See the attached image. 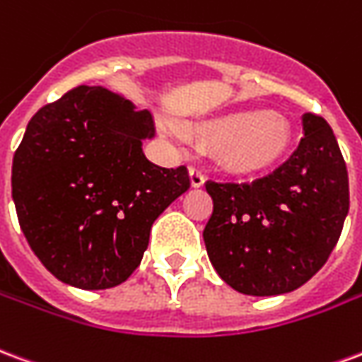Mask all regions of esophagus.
Masks as SVG:
<instances>
[{
	"instance_id": "34e87169",
	"label": "esophagus",
	"mask_w": 362,
	"mask_h": 362,
	"mask_svg": "<svg viewBox=\"0 0 362 362\" xmlns=\"http://www.w3.org/2000/svg\"><path fill=\"white\" fill-rule=\"evenodd\" d=\"M189 175H191V185L194 189H200V187L204 185V181H206V179H204V173L199 170H194V168L189 170Z\"/></svg>"
}]
</instances>
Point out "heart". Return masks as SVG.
<instances>
[{"instance_id": "b5f03b06", "label": "heart", "mask_w": 362, "mask_h": 362, "mask_svg": "<svg viewBox=\"0 0 362 362\" xmlns=\"http://www.w3.org/2000/svg\"><path fill=\"white\" fill-rule=\"evenodd\" d=\"M171 136H181L170 127ZM191 139L212 144L216 163L229 173L249 175L270 170L287 156L293 144L291 123L266 107H239L185 125Z\"/></svg>"}]
</instances>
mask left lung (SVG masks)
I'll return each instance as SVG.
<instances>
[{
	"instance_id": "obj_1",
	"label": "left lung",
	"mask_w": 362,
	"mask_h": 362,
	"mask_svg": "<svg viewBox=\"0 0 362 362\" xmlns=\"http://www.w3.org/2000/svg\"><path fill=\"white\" fill-rule=\"evenodd\" d=\"M299 148L252 183L208 181V258L235 291H295L326 264L349 212V179L332 127L305 113Z\"/></svg>"
}]
</instances>
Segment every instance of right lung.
I'll use <instances>...</instances> for the list:
<instances>
[{"label":"right lung","mask_w":362,"mask_h":362,"mask_svg":"<svg viewBox=\"0 0 362 362\" xmlns=\"http://www.w3.org/2000/svg\"><path fill=\"white\" fill-rule=\"evenodd\" d=\"M148 110L104 88L76 86L34 113L13 156L18 223L40 262L78 289L123 284L141 264L156 218L189 187L158 168Z\"/></svg>","instance_id":"add662e5"}]
</instances>
